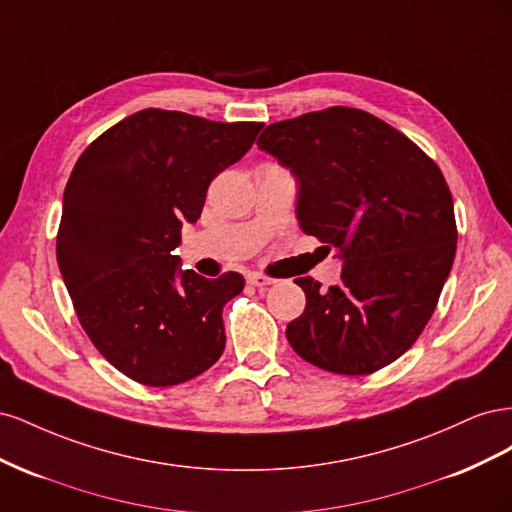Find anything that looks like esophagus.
Listing matches in <instances>:
<instances>
[{
    "label": "esophagus",
    "mask_w": 512,
    "mask_h": 512,
    "mask_svg": "<svg viewBox=\"0 0 512 512\" xmlns=\"http://www.w3.org/2000/svg\"><path fill=\"white\" fill-rule=\"evenodd\" d=\"M247 284H252L256 288H265V286L273 284V280H271V277L260 275V273H247Z\"/></svg>",
    "instance_id": "obj_1"
}]
</instances>
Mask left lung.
<instances>
[{
	"label": "left lung",
	"mask_w": 512,
	"mask_h": 512,
	"mask_svg": "<svg viewBox=\"0 0 512 512\" xmlns=\"http://www.w3.org/2000/svg\"><path fill=\"white\" fill-rule=\"evenodd\" d=\"M256 145L297 179L301 230L344 265L329 290L294 280L307 303L286 327L292 350L346 376L393 363L423 333L455 260L440 168L389 123L348 106L271 123Z\"/></svg>",
	"instance_id": "1"
}]
</instances>
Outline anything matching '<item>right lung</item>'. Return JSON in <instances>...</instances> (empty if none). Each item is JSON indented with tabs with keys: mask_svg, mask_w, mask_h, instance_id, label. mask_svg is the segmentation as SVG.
Here are the masks:
<instances>
[{
	"mask_svg": "<svg viewBox=\"0 0 512 512\" xmlns=\"http://www.w3.org/2000/svg\"><path fill=\"white\" fill-rule=\"evenodd\" d=\"M262 123H220L162 108L138 111L74 164L57 262L76 316L104 359L147 386L207 371L226 346L222 309L243 290L181 269V226L196 224L207 188L239 162Z\"/></svg>",
	"mask_w": 512,
	"mask_h": 512,
	"instance_id": "right-lung-1",
	"label": "right lung"
}]
</instances>
